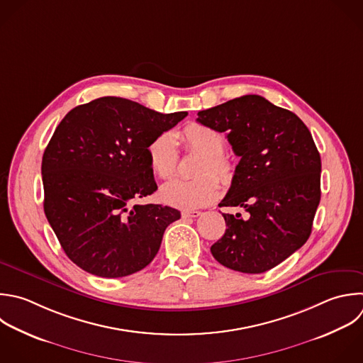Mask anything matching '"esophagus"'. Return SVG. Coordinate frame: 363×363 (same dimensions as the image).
<instances>
[{"label": "esophagus", "mask_w": 363, "mask_h": 363, "mask_svg": "<svg viewBox=\"0 0 363 363\" xmlns=\"http://www.w3.org/2000/svg\"><path fill=\"white\" fill-rule=\"evenodd\" d=\"M200 214V211H182V218H196Z\"/></svg>", "instance_id": "esophagus-1"}]
</instances>
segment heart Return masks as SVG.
Returning <instances> with one entry per match:
<instances>
[{
	"label": "heart",
	"mask_w": 363,
	"mask_h": 363,
	"mask_svg": "<svg viewBox=\"0 0 363 363\" xmlns=\"http://www.w3.org/2000/svg\"><path fill=\"white\" fill-rule=\"evenodd\" d=\"M179 139L186 150L199 153L194 164L193 179H174L160 187L159 197L163 203L182 208L196 210L211 204L220 193V184L213 177L217 175L224 184L231 183L235 174V166L224 155V136L203 123L191 122L179 132ZM146 156L152 172L160 179H169L174 174L179 160L174 136L170 132L156 135L146 147ZM215 175L213 177L211 173Z\"/></svg>",
	"instance_id": "obj_1"
}]
</instances>
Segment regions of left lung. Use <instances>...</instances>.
<instances>
[{"mask_svg": "<svg viewBox=\"0 0 363 363\" xmlns=\"http://www.w3.org/2000/svg\"><path fill=\"white\" fill-rule=\"evenodd\" d=\"M199 123L224 132L240 156L220 207H242L250 217L224 214L225 233L211 245L224 267L265 272L311 235L320 200V156L312 135L292 112L259 95L200 111Z\"/></svg>", "mask_w": 363, "mask_h": 363, "instance_id": "obj_1", "label": "left lung"}]
</instances>
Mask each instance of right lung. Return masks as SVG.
Wrapping results in <instances>:
<instances>
[{"mask_svg": "<svg viewBox=\"0 0 363 363\" xmlns=\"http://www.w3.org/2000/svg\"><path fill=\"white\" fill-rule=\"evenodd\" d=\"M186 116L105 96L74 108L58 125L43 156L44 211L79 268L121 278L152 262L180 211L133 201L157 190L149 142Z\"/></svg>", "mask_w": 363, "mask_h": 363, "instance_id": "add662e5", "label": "right lung"}]
</instances>
